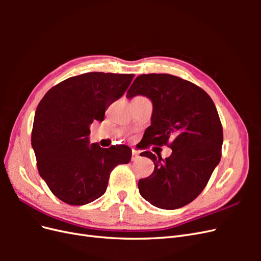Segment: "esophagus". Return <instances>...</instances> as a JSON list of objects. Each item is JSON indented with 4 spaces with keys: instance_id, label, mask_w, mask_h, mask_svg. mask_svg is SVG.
Segmentation results:
<instances>
[{
    "instance_id": "esophagus-1",
    "label": "esophagus",
    "mask_w": 261,
    "mask_h": 261,
    "mask_svg": "<svg viewBox=\"0 0 261 261\" xmlns=\"http://www.w3.org/2000/svg\"><path fill=\"white\" fill-rule=\"evenodd\" d=\"M138 158H139V153L136 151V150H133V151H132V161L138 160Z\"/></svg>"
}]
</instances>
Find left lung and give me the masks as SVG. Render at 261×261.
Instances as JSON below:
<instances>
[{
  "instance_id": "8db88e82",
  "label": "left lung",
  "mask_w": 261,
  "mask_h": 261,
  "mask_svg": "<svg viewBox=\"0 0 261 261\" xmlns=\"http://www.w3.org/2000/svg\"><path fill=\"white\" fill-rule=\"evenodd\" d=\"M152 101L151 125L140 149L168 146L172 154L141 152L154 163L152 174L138 181L143 198L154 207L173 210L186 206L208 184L221 160L223 129L209 94L197 85L170 74L140 75L127 91Z\"/></svg>"
}]
</instances>
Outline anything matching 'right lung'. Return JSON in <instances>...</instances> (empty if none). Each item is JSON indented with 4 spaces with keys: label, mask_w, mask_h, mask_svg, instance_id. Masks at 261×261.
I'll use <instances>...</instances> for the list:
<instances>
[{
    "label": "right lung",
    "mask_w": 261,
    "mask_h": 261,
    "mask_svg": "<svg viewBox=\"0 0 261 261\" xmlns=\"http://www.w3.org/2000/svg\"><path fill=\"white\" fill-rule=\"evenodd\" d=\"M134 74L92 72L69 77L44 94L36 110L31 145L39 174L54 196L72 206L99 198L110 174L130 161L125 145H89V125L128 88Z\"/></svg>",
    "instance_id": "add662e5"
}]
</instances>
